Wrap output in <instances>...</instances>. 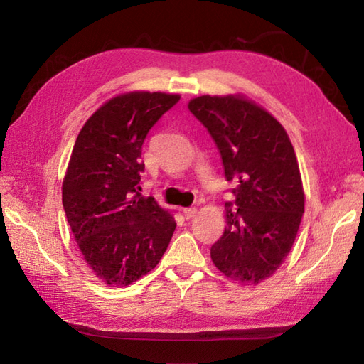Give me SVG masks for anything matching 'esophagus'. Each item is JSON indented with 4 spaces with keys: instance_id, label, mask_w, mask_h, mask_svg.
Instances as JSON below:
<instances>
[{
    "instance_id": "1",
    "label": "esophagus",
    "mask_w": 364,
    "mask_h": 364,
    "mask_svg": "<svg viewBox=\"0 0 364 364\" xmlns=\"http://www.w3.org/2000/svg\"><path fill=\"white\" fill-rule=\"evenodd\" d=\"M182 213H183V218H185V220H191V218H195V216H196V208H193V207H190V208H183V210H182Z\"/></svg>"
}]
</instances>
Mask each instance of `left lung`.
Segmentation results:
<instances>
[{"instance_id": "obj_1", "label": "left lung", "mask_w": 364, "mask_h": 364, "mask_svg": "<svg viewBox=\"0 0 364 364\" xmlns=\"http://www.w3.org/2000/svg\"><path fill=\"white\" fill-rule=\"evenodd\" d=\"M188 109L216 144L235 200L210 249L225 277L257 285L285 262L301 225L305 195L289 136L268 110L243 95H203Z\"/></svg>"}]
</instances>
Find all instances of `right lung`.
Returning a JSON list of instances; mask_svg holds the SVG:
<instances>
[{
  "label": "right lung",
  "mask_w": 364,
  "mask_h": 364,
  "mask_svg": "<svg viewBox=\"0 0 364 364\" xmlns=\"http://www.w3.org/2000/svg\"><path fill=\"white\" fill-rule=\"evenodd\" d=\"M181 95L129 92L85 121L62 183V204L84 260L109 287L146 276L171 241L176 221L141 196V146L149 129Z\"/></svg>",
  "instance_id": "obj_1"
}]
</instances>
